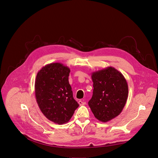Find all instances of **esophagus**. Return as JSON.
I'll use <instances>...</instances> for the list:
<instances>
[{"instance_id": "obj_1", "label": "esophagus", "mask_w": 158, "mask_h": 158, "mask_svg": "<svg viewBox=\"0 0 158 158\" xmlns=\"http://www.w3.org/2000/svg\"><path fill=\"white\" fill-rule=\"evenodd\" d=\"M78 103H79V104L80 106H82V105H85V104H86V102H85V101H84V100H81V101H79Z\"/></svg>"}]
</instances>
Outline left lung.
<instances>
[{"label":"left lung","mask_w":158,"mask_h":158,"mask_svg":"<svg viewBox=\"0 0 158 158\" xmlns=\"http://www.w3.org/2000/svg\"><path fill=\"white\" fill-rule=\"evenodd\" d=\"M94 92L88 105L95 117L107 122L123 110L128 97V85L121 72L112 66L92 73Z\"/></svg>","instance_id":"8db88e82"}]
</instances>
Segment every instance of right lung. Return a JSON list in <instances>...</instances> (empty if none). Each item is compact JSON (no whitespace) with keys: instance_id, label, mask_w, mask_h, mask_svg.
Segmentation results:
<instances>
[{"instance_id":"obj_1","label":"right lung","mask_w":158,"mask_h":158,"mask_svg":"<svg viewBox=\"0 0 158 158\" xmlns=\"http://www.w3.org/2000/svg\"><path fill=\"white\" fill-rule=\"evenodd\" d=\"M70 70L60 63L46 64L36 75V102L45 117L57 124L67 123L79 107L69 82Z\"/></svg>"}]
</instances>
